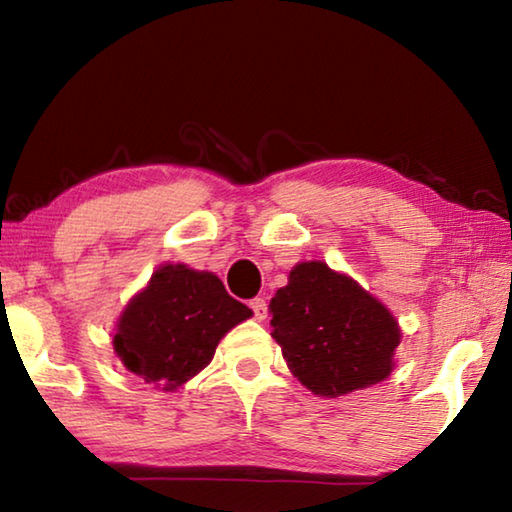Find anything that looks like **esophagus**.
I'll use <instances>...</instances> for the list:
<instances>
[{
  "label": "esophagus",
  "instance_id": "34e87169",
  "mask_svg": "<svg viewBox=\"0 0 512 512\" xmlns=\"http://www.w3.org/2000/svg\"><path fill=\"white\" fill-rule=\"evenodd\" d=\"M250 309H253V314H255L257 320H264L268 316V305H266L264 298L250 300Z\"/></svg>",
  "mask_w": 512,
  "mask_h": 512
}]
</instances>
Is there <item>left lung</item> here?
Here are the masks:
<instances>
[{
    "mask_svg": "<svg viewBox=\"0 0 512 512\" xmlns=\"http://www.w3.org/2000/svg\"><path fill=\"white\" fill-rule=\"evenodd\" d=\"M273 339L287 366L320 397L384 381L393 370L400 327L379 300L325 262L293 266L271 300Z\"/></svg>",
    "mask_w": 512,
    "mask_h": 512,
    "instance_id": "obj_1",
    "label": "left lung"
}]
</instances>
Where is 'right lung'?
Segmentation results:
<instances>
[{"label":"right lung","instance_id":"1","mask_svg":"<svg viewBox=\"0 0 512 512\" xmlns=\"http://www.w3.org/2000/svg\"><path fill=\"white\" fill-rule=\"evenodd\" d=\"M250 316L214 273L164 264L126 305L112 345L133 375L173 391L198 375L223 336Z\"/></svg>","mask_w":512,"mask_h":512}]
</instances>
